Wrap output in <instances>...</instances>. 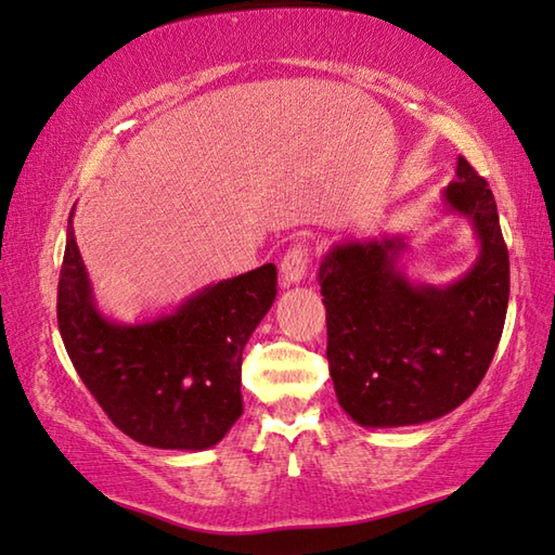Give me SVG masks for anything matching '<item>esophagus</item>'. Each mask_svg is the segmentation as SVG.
<instances>
[{"instance_id": "esophagus-1", "label": "esophagus", "mask_w": 555, "mask_h": 555, "mask_svg": "<svg viewBox=\"0 0 555 555\" xmlns=\"http://www.w3.org/2000/svg\"><path fill=\"white\" fill-rule=\"evenodd\" d=\"M310 264V247L306 243H296L286 249L284 259H281V279L286 284H300L306 279V271Z\"/></svg>"}]
</instances>
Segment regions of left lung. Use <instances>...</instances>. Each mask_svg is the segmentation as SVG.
<instances>
[{"label":"left lung","mask_w":555,"mask_h":555,"mask_svg":"<svg viewBox=\"0 0 555 555\" xmlns=\"http://www.w3.org/2000/svg\"><path fill=\"white\" fill-rule=\"evenodd\" d=\"M442 202L472 221L481 245L452 284L409 281L401 235L332 245L320 264L330 375L358 426H416L450 414L479 387L501 341L509 259L493 192L460 156Z\"/></svg>","instance_id":"1"}]
</instances>
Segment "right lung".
<instances>
[{
    "instance_id": "1",
    "label": "right lung",
    "mask_w": 555,
    "mask_h": 555,
    "mask_svg": "<svg viewBox=\"0 0 555 555\" xmlns=\"http://www.w3.org/2000/svg\"><path fill=\"white\" fill-rule=\"evenodd\" d=\"M72 216L57 324L76 373L132 440L158 450L214 448L243 414V349L276 298V267L206 286L156 320L119 324L95 306Z\"/></svg>"
}]
</instances>
